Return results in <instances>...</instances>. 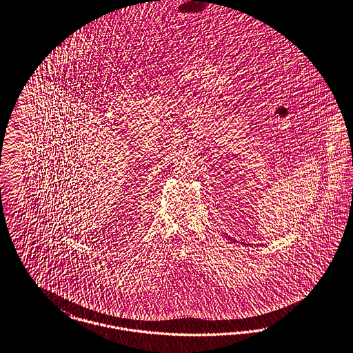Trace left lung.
I'll use <instances>...</instances> for the list:
<instances>
[{
	"label": "left lung",
	"mask_w": 353,
	"mask_h": 353,
	"mask_svg": "<svg viewBox=\"0 0 353 353\" xmlns=\"http://www.w3.org/2000/svg\"><path fill=\"white\" fill-rule=\"evenodd\" d=\"M228 239H230V236H228ZM234 243H239V241H237V240H234ZM241 244H244V243H241ZM244 245H245V244H244Z\"/></svg>",
	"instance_id": "8db88e82"
}]
</instances>
